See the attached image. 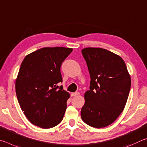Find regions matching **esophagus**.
<instances>
[{"label": "esophagus", "mask_w": 147, "mask_h": 147, "mask_svg": "<svg viewBox=\"0 0 147 147\" xmlns=\"http://www.w3.org/2000/svg\"><path fill=\"white\" fill-rule=\"evenodd\" d=\"M79 92H74V93H71V96L74 97V96H79Z\"/></svg>", "instance_id": "obj_1"}]
</instances>
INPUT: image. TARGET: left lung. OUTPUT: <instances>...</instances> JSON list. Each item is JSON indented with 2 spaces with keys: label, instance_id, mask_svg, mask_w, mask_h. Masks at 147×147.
Wrapping results in <instances>:
<instances>
[{
  "label": "left lung",
  "instance_id": "1",
  "mask_svg": "<svg viewBox=\"0 0 147 147\" xmlns=\"http://www.w3.org/2000/svg\"><path fill=\"white\" fill-rule=\"evenodd\" d=\"M90 76V90L84 94L82 120L99 128L112 124L124 110L131 80L127 66L119 55L100 48L81 50Z\"/></svg>",
  "mask_w": 147,
  "mask_h": 147
}]
</instances>
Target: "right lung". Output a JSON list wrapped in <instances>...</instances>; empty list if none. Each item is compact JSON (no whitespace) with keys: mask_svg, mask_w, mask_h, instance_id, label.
I'll return each instance as SVG.
<instances>
[{"mask_svg":"<svg viewBox=\"0 0 147 147\" xmlns=\"http://www.w3.org/2000/svg\"><path fill=\"white\" fill-rule=\"evenodd\" d=\"M72 50L42 48L28 54L22 62L15 91L22 112L33 125L50 128L63 120L69 94L58 83L63 82L61 64Z\"/></svg>","mask_w":147,"mask_h":147,"instance_id":"right-lung-1","label":"right lung"}]
</instances>
